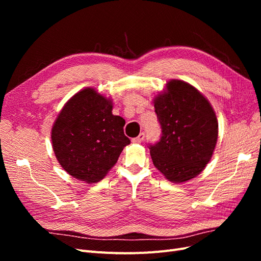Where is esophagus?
Masks as SVG:
<instances>
[{
	"mask_svg": "<svg viewBox=\"0 0 261 261\" xmlns=\"http://www.w3.org/2000/svg\"><path fill=\"white\" fill-rule=\"evenodd\" d=\"M144 138H145V133H140L136 138H133L132 139V143H134V144H140L141 141L144 140Z\"/></svg>",
	"mask_w": 261,
	"mask_h": 261,
	"instance_id": "34e87169",
	"label": "esophagus"
}]
</instances>
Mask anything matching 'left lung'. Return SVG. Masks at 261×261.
<instances>
[{
    "label": "left lung",
    "instance_id": "8db88e82",
    "mask_svg": "<svg viewBox=\"0 0 261 261\" xmlns=\"http://www.w3.org/2000/svg\"><path fill=\"white\" fill-rule=\"evenodd\" d=\"M161 137L149 145L154 167L173 183L194 178L210 161L218 121L209 101L195 87L173 80L154 100Z\"/></svg>",
    "mask_w": 261,
    "mask_h": 261
}]
</instances>
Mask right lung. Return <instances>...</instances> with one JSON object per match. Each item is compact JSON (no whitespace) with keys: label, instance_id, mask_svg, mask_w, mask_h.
Listing matches in <instances>:
<instances>
[{"label":"right lung","instance_id":"1","mask_svg":"<svg viewBox=\"0 0 261 261\" xmlns=\"http://www.w3.org/2000/svg\"><path fill=\"white\" fill-rule=\"evenodd\" d=\"M124 125L123 117L112 114L111 100L86 88L67 101L53 125L55 156L69 175L97 183L130 144Z\"/></svg>","mask_w":261,"mask_h":261}]
</instances>
